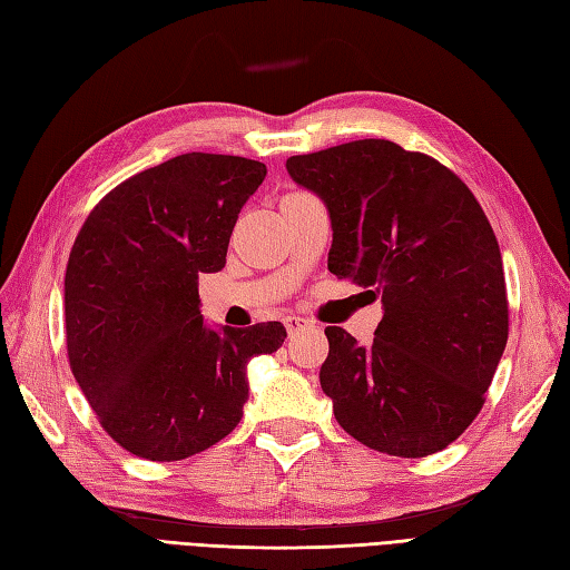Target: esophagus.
<instances>
[{"instance_id": "obj_1", "label": "esophagus", "mask_w": 570, "mask_h": 570, "mask_svg": "<svg viewBox=\"0 0 570 570\" xmlns=\"http://www.w3.org/2000/svg\"><path fill=\"white\" fill-rule=\"evenodd\" d=\"M284 325H286L288 337H294V334H298V332H303V330H311V327H313L311 320H305V317H286V320H284Z\"/></svg>"}]
</instances>
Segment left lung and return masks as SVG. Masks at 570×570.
Here are the masks:
<instances>
[{
  "instance_id": "left-lung-1",
  "label": "left lung",
  "mask_w": 570,
  "mask_h": 570,
  "mask_svg": "<svg viewBox=\"0 0 570 570\" xmlns=\"http://www.w3.org/2000/svg\"><path fill=\"white\" fill-rule=\"evenodd\" d=\"M325 202L327 267L383 294L373 344L327 327L320 385L358 443L426 458L464 433L508 342L499 240L455 173L387 139H358L286 160Z\"/></svg>"
}]
</instances>
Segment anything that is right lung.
Listing matches in <instances>:
<instances>
[{"label": "right lung", "instance_id": "1", "mask_svg": "<svg viewBox=\"0 0 570 570\" xmlns=\"http://www.w3.org/2000/svg\"><path fill=\"white\" fill-rule=\"evenodd\" d=\"M267 166L183 154L100 199L65 274L67 356L100 426L127 452L175 462L238 426L247 361L286 340L282 323L204 325L197 282L224 269L233 226Z\"/></svg>", "mask_w": 570, "mask_h": 570}]
</instances>
